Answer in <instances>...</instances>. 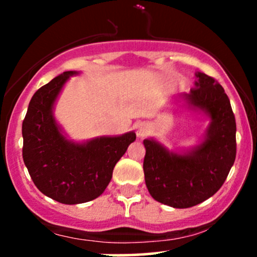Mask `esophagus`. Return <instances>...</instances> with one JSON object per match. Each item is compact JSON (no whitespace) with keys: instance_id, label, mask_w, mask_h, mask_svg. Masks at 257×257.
Returning <instances> with one entry per match:
<instances>
[{"instance_id":"34e87169","label":"esophagus","mask_w":257,"mask_h":257,"mask_svg":"<svg viewBox=\"0 0 257 257\" xmlns=\"http://www.w3.org/2000/svg\"><path fill=\"white\" fill-rule=\"evenodd\" d=\"M149 133V125L145 124V123H141L140 125L138 126V131H137V134L139 138H144L145 135Z\"/></svg>"}]
</instances>
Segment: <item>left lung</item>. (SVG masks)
Segmentation results:
<instances>
[{
    "label": "left lung",
    "instance_id": "8db88e82",
    "mask_svg": "<svg viewBox=\"0 0 257 257\" xmlns=\"http://www.w3.org/2000/svg\"><path fill=\"white\" fill-rule=\"evenodd\" d=\"M188 94H181L188 108L210 118L205 138L188 152L168 151L155 139H145L144 174L150 194L173 208H191L214 196L234 163L235 118L228 96L216 79L197 72Z\"/></svg>",
    "mask_w": 257,
    "mask_h": 257
}]
</instances>
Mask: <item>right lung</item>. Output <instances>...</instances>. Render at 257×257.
Listing matches in <instances>:
<instances>
[{
  "label": "right lung",
  "instance_id": "right-lung-1",
  "mask_svg": "<svg viewBox=\"0 0 257 257\" xmlns=\"http://www.w3.org/2000/svg\"><path fill=\"white\" fill-rule=\"evenodd\" d=\"M73 75L77 72L66 71L41 87L23 120V159L32 181L43 194L63 204L98 198L110 184L116 163L137 139L134 132L82 144L64 137L53 107Z\"/></svg>",
  "mask_w": 257,
  "mask_h": 257
}]
</instances>
